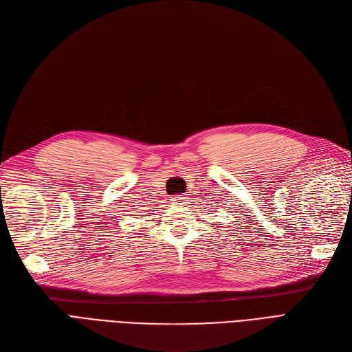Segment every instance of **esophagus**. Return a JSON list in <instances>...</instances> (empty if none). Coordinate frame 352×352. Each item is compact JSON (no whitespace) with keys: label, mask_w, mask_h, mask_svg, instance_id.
Masks as SVG:
<instances>
[{"label":"esophagus","mask_w":352,"mask_h":352,"mask_svg":"<svg viewBox=\"0 0 352 352\" xmlns=\"http://www.w3.org/2000/svg\"><path fill=\"white\" fill-rule=\"evenodd\" d=\"M173 204H186L187 201V195H175L173 197Z\"/></svg>","instance_id":"34e87169"}]
</instances>
